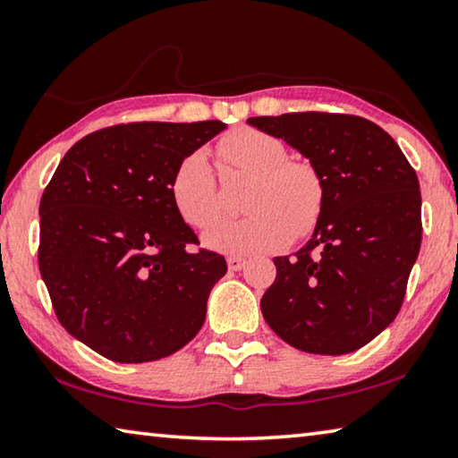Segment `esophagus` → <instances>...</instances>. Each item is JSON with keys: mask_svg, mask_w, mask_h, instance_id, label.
<instances>
[{"mask_svg": "<svg viewBox=\"0 0 458 458\" xmlns=\"http://www.w3.org/2000/svg\"><path fill=\"white\" fill-rule=\"evenodd\" d=\"M246 267V260L240 259V257H230L228 259V268L234 270V273H238V270H242Z\"/></svg>", "mask_w": 458, "mask_h": 458, "instance_id": "1", "label": "esophagus"}]
</instances>
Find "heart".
Here are the masks:
<instances>
[{
	"label": "heart",
	"mask_w": 458,
	"mask_h": 458,
	"mask_svg": "<svg viewBox=\"0 0 458 458\" xmlns=\"http://www.w3.org/2000/svg\"><path fill=\"white\" fill-rule=\"evenodd\" d=\"M218 153L228 165L252 175L244 193V218L222 220L204 232V244L224 254L278 250L315 230L325 204L319 169L303 159H286L281 139L252 127H240L222 139ZM177 214L191 228H204L220 214L216 177L204 151L183 157L172 177Z\"/></svg>",
	"instance_id": "1"
}]
</instances>
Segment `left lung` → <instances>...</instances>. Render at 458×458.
<instances>
[{"instance_id":"left-lung-1","label":"left lung","mask_w":458,"mask_h":458,"mask_svg":"<svg viewBox=\"0 0 458 458\" xmlns=\"http://www.w3.org/2000/svg\"><path fill=\"white\" fill-rule=\"evenodd\" d=\"M248 125L283 139L325 182L313 236L293 257L275 259L262 315L301 352L360 350L396 319L420 250L416 172L382 127L353 114L286 113Z\"/></svg>"}]
</instances>
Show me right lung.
Wrapping results in <instances>:
<instances>
[{"mask_svg": "<svg viewBox=\"0 0 458 458\" xmlns=\"http://www.w3.org/2000/svg\"><path fill=\"white\" fill-rule=\"evenodd\" d=\"M222 121L129 123L74 143L40 199L38 265L68 333L119 363L182 350L206 319L226 260L190 252L172 177Z\"/></svg>", "mask_w": 458, "mask_h": 458, "instance_id": "1", "label": "right lung"}]
</instances>
